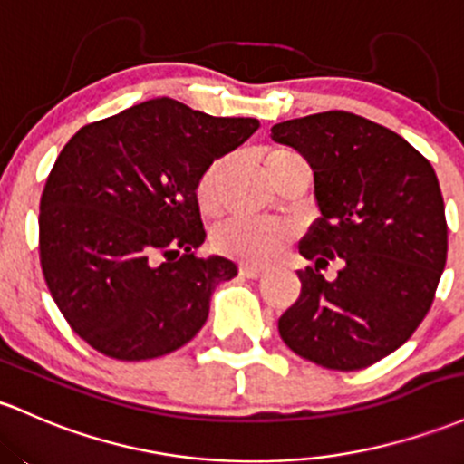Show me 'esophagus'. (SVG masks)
I'll list each match as a JSON object with an SVG mask.
<instances>
[{
  "label": "esophagus",
  "instance_id": "esophagus-1",
  "mask_svg": "<svg viewBox=\"0 0 464 464\" xmlns=\"http://www.w3.org/2000/svg\"><path fill=\"white\" fill-rule=\"evenodd\" d=\"M264 273H266V268L256 266V264H242V266H240V275H242V277H248V279L262 277Z\"/></svg>",
  "mask_w": 464,
  "mask_h": 464
}]
</instances>
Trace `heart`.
Wrapping results in <instances>:
<instances>
[{"label":"heart","mask_w":464,"mask_h":464,"mask_svg":"<svg viewBox=\"0 0 464 464\" xmlns=\"http://www.w3.org/2000/svg\"><path fill=\"white\" fill-rule=\"evenodd\" d=\"M228 158L211 162L205 174L200 176L196 187L198 205L207 216H216L222 207L220 187L228 169ZM295 162H304L295 151L275 150L266 156V174L275 180L284 169ZM290 237H293V227L286 222L277 220H236L220 228L216 236L218 246L233 257H240L244 262L266 264L273 262L279 253L284 251Z\"/></svg>","instance_id":"1"}]
</instances>
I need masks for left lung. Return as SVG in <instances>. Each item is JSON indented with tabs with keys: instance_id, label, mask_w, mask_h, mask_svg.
Wrapping results in <instances>:
<instances>
[{
	"instance_id": "8db88e82",
	"label": "left lung",
	"mask_w": 464,
	"mask_h": 464,
	"mask_svg": "<svg viewBox=\"0 0 464 464\" xmlns=\"http://www.w3.org/2000/svg\"><path fill=\"white\" fill-rule=\"evenodd\" d=\"M313 169L319 218L299 244L314 266L279 317L295 354L328 370L368 368L411 337L447 262L445 202L434 167L403 136L350 111L271 127ZM339 261L337 280L321 271Z\"/></svg>"
}]
</instances>
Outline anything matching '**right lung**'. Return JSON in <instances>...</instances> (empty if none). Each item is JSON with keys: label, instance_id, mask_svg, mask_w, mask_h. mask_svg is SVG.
Instances as JSON below:
<instances>
[{"label": "right lung", "instance_id": "obj_1", "mask_svg": "<svg viewBox=\"0 0 464 464\" xmlns=\"http://www.w3.org/2000/svg\"><path fill=\"white\" fill-rule=\"evenodd\" d=\"M257 127L160 96L81 127L61 150L39 205V256L85 343L145 361L200 333L213 290L237 266L193 253L207 237L196 187Z\"/></svg>", "mask_w": 464, "mask_h": 464}]
</instances>
